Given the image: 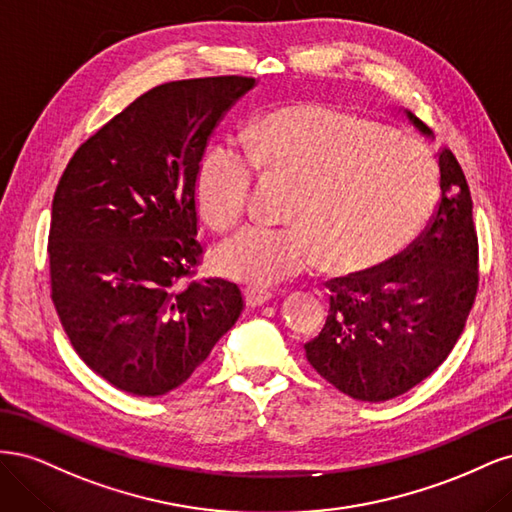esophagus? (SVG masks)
<instances>
[{
	"mask_svg": "<svg viewBox=\"0 0 512 512\" xmlns=\"http://www.w3.org/2000/svg\"><path fill=\"white\" fill-rule=\"evenodd\" d=\"M271 299H273V292H269V290H260V288H247L245 290V303L250 307L265 305Z\"/></svg>",
	"mask_w": 512,
	"mask_h": 512,
	"instance_id": "1",
	"label": "esophagus"
}]
</instances>
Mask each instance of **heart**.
Instances as JSON below:
<instances>
[{
    "label": "heart",
    "mask_w": 512,
    "mask_h": 512,
    "mask_svg": "<svg viewBox=\"0 0 512 512\" xmlns=\"http://www.w3.org/2000/svg\"><path fill=\"white\" fill-rule=\"evenodd\" d=\"M254 168L290 185L282 220L247 226L215 252V271L250 286H273L322 260L333 273L389 265L418 239L438 198V168L418 138L322 104L286 106L247 136V156L213 147L196 170L203 220L235 226L250 203Z\"/></svg>",
    "instance_id": "b5f03b06"
}]
</instances>
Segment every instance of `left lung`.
Segmentation results:
<instances>
[{
  "mask_svg": "<svg viewBox=\"0 0 512 512\" xmlns=\"http://www.w3.org/2000/svg\"><path fill=\"white\" fill-rule=\"evenodd\" d=\"M423 134L427 123L406 108ZM440 203L399 258L327 282L331 307L305 356L337 391L386 401L429 378L451 354L478 290V237L470 185L455 153H438Z\"/></svg>",
  "mask_w": 512,
  "mask_h": 512,
  "instance_id": "1",
  "label": "left lung"
}]
</instances>
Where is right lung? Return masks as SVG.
I'll return each mask as SVG.
<instances>
[{"label":"right lung","instance_id":"right-lung-1","mask_svg":"<svg viewBox=\"0 0 512 512\" xmlns=\"http://www.w3.org/2000/svg\"><path fill=\"white\" fill-rule=\"evenodd\" d=\"M254 85L232 74L153 87L57 183L51 299L76 354L119 391L177 389L243 312L237 284L192 280L205 254L194 181L213 130Z\"/></svg>","mask_w":512,"mask_h":512}]
</instances>
